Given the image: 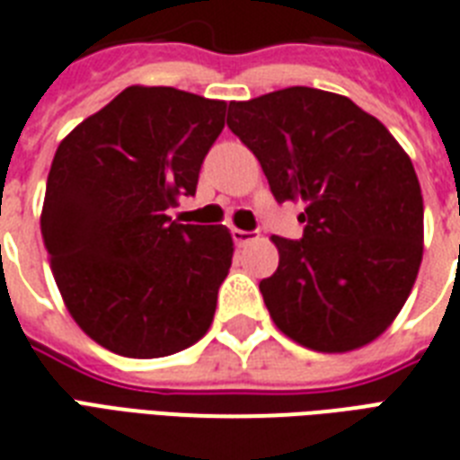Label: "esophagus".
<instances>
[{"instance_id": "obj_1", "label": "esophagus", "mask_w": 460, "mask_h": 460, "mask_svg": "<svg viewBox=\"0 0 460 460\" xmlns=\"http://www.w3.org/2000/svg\"><path fill=\"white\" fill-rule=\"evenodd\" d=\"M256 237H259V234L252 233V230H240V227H233V240L237 247H244V244L253 242Z\"/></svg>"}]
</instances>
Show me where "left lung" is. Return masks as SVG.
I'll return each mask as SVG.
<instances>
[{
  "label": "left lung",
  "instance_id": "left-lung-1",
  "mask_svg": "<svg viewBox=\"0 0 460 460\" xmlns=\"http://www.w3.org/2000/svg\"><path fill=\"white\" fill-rule=\"evenodd\" d=\"M227 128L259 159L275 199L306 207L301 240L273 234L280 263L259 285L275 325L325 354L380 337L422 261L409 154L351 99L314 87L230 102Z\"/></svg>",
  "mask_w": 460,
  "mask_h": 460
}]
</instances>
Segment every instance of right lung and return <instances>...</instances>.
<instances>
[{"instance_id":"add662e5","label":"right lung","mask_w":460,"mask_h":460,"mask_svg":"<svg viewBox=\"0 0 460 460\" xmlns=\"http://www.w3.org/2000/svg\"><path fill=\"white\" fill-rule=\"evenodd\" d=\"M226 109L132 84L54 154L40 220L51 273L73 321L113 354L171 356L211 328L233 237L168 211L197 192Z\"/></svg>"}]
</instances>
